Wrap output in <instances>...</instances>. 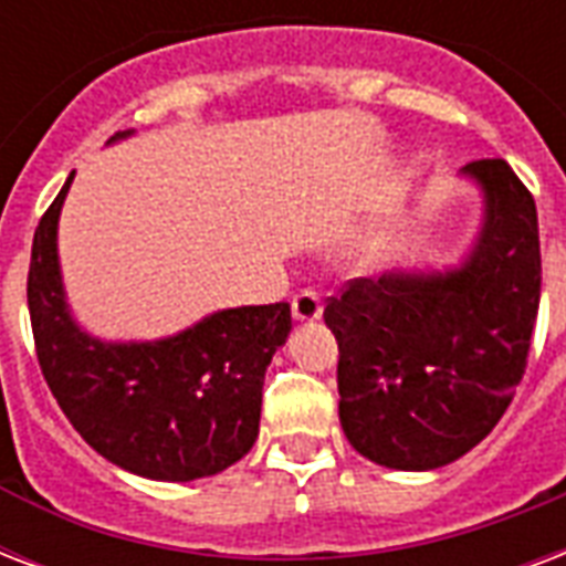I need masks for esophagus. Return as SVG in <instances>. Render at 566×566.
I'll list each match as a JSON object with an SVG mask.
<instances>
[{
	"label": "esophagus",
	"instance_id": "obj_1",
	"mask_svg": "<svg viewBox=\"0 0 566 566\" xmlns=\"http://www.w3.org/2000/svg\"><path fill=\"white\" fill-rule=\"evenodd\" d=\"M291 312H293V321H296V323L321 321V314H323L321 296H317L314 291L296 293V296H293V302H291Z\"/></svg>",
	"mask_w": 566,
	"mask_h": 566
}]
</instances>
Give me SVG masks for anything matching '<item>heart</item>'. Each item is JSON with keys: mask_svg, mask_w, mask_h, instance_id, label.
<instances>
[{"mask_svg": "<svg viewBox=\"0 0 566 566\" xmlns=\"http://www.w3.org/2000/svg\"><path fill=\"white\" fill-rule=\"evenodd\" d=\"M386 254H388L386 240H370V243L361 249V258H365V264H379V261H382Z\"/></svg>", "mask_w": 566, "mask_h": 566, "instance_id": "b5f03b06", "label": "heart"}]
</instances>
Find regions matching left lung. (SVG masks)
<instances>
[{
    "instance_id": "obj_1",
    "label": "left lung",
    "mask_w": 566,
    "mask_h": 566,
    "mask_svg": "<svg viewBox=\"0 0 566 566\" xmlns=\"http://www.w3.org/2000/svg\"><path fill=\"white\" fill-rule=\"evenodd\" d=\"M481 219L454 264L356 279L323 321L338 340V418L370 463L430 472L499 424L525 374L541 305L532 192L504 159L460 168Z\"/></svg>"
}]
</instances>
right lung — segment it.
Masks as SVG:
<instances>
[{"mask_svg": "<svg viewBox=\"0 0 566 566\" xmlns=\"http://www.w3.org/2000/svg\"><path fill=\"white\" fill-rule=\"evenodd\" d=\"M133 129L106 145L129 139ZM73 175L34 231L29 314L43 379L76 433L150 481H198L243 460L261 427L266 365L291 335V305H240L154 340H109L73 317L59 219Z\"/></svg>", "mask_w": 566, "mask_h": 566, "instance_id": "add662e5", "label": "right lung"}]
</instances>
